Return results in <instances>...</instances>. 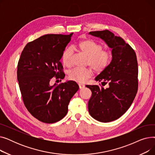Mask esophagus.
<instances>
[{"label": "esophagus", "instance_id": "obj_1", "mask_svg": "<svg viewBox=\"0 0 155 155\" xmlns=\"http://www.w3.org/2000/svg\"><path fill=\"white\" fill-rule=\"evenodd\" d=\"M78 85H79V88H80V89L84 88L85 87V85H83V84H78Z\"/></svg>", "mask_w": 155, "mask_h": 155}]
</instances>
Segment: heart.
I'll return each instance as SVG.
<instances>
[{
    "mask_svg": "<svg viewBox=\"0 0 155 155\" xmlns=\"http://www.w3.org/2000/svg\"><path fill=\"white\" fill-rule=\"evenodd\" d=\"M77 49L83 54L87 56V63L97 72H102L106 68L110 62L111 54L106 50H102L103 46L101 43L92 39H84L78 43ZM72 50L70 48L64 49L61 54V60L65 66L69 67L71 65ZM93 75L91 68H75L68 73L70 80L78 83H84Z\"/></svg>",
    "mask_w": 155,
    "mask_h": 155,
    "instance_id": "heart-1",
    "label": "heart"
}]
</instances>
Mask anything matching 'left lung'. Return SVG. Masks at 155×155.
<instances>
[{"instance_id": "obj_1", "label": "left lung", "mask_w": 155, "mask_h": 155, "mask_svg": "<svg viewBox=\"0 0 155 155\" xmlns=\"http://www.w3.org/2000/svg\"><path fill=\"white\" fill-rule=\"evenodd\" d=\"M112 48V61L109 66L95 78L106 84L86 85L92 91L88 109L91 116L102 123L117 119L131 106L137 92L138 68L136 53L120 37L108 30L91 31Z\"/></svg>"}]
</instances>
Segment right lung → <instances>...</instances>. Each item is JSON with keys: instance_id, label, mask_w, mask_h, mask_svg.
Listing matches in <instances>:
<instances>
[{"instance_id": "obj_1", "label": "right lung", "mask_w": 155, "mask_h": 155, "mask_svg": "<svg viewBox=\"0 0 155 155\" xmlns=\"http://www.w3.org/2000/svg\"><path fill=\"white\" fill-rule=\"evenodd\" d=\"M72 35L41 36L26 45L18 61L17 77L24 104L32 116L45 123H56L66 116L70 99L79 88L72 80L50 85L53 77L65 76L60 60Z\"/></svg>"}]
</instances>
